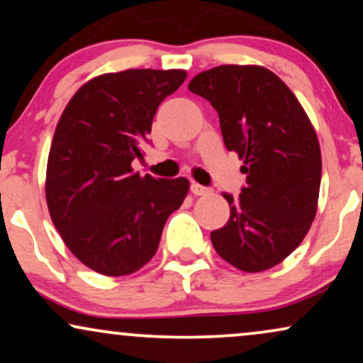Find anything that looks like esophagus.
I'll return each instance as SVG.
<instances>
[{"instance_id":"1","label":"esophagus","mask_w":363,"mask_h":363,"mask_svg":"<svg viewBox=\"0 0 363 363\" xmlns=\"http://www.w3.org/2000/svg\"><path fill=\"white\" fill-rule=\"evenodd\" d=\"M191 191H192V194H194V196H206V194H209V192H211L209 187L197 184V182H192Z\"/></svg>"}]
</instances>
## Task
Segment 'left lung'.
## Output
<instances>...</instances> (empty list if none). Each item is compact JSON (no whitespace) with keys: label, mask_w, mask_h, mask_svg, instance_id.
<instances>
[{"label":"left lung","mask_w":363,"mask_h":363,"mask_svg":"<svg viewBox=\"0 0 363 363\" xmlns=\"http://www.w3.org/2000/svg\"><path fill=\"white\" fill-rule=\"evenodd\" d=\"M187 89L216 108L224 145L245 164L241 194H223L231 216L211 233L214 250L241 272L273 268L300 246L315 219L322 181L315 128L293 91L264 67H214Z\"/></svg>","instance_id":"left-lung-1"}]
</instances>
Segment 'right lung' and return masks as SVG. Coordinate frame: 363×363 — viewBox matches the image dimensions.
<instances>
[{
  "label": "right lung",
  "instance_id": "1",
  "mask_svg": "<svg viewBox=\"0 0 363 363\" xmlns=\"http://www.w3.org/2000/svg\"><path fill=\"white\" fill-rule=\"evenodd\" d=\"M184 70L104 73L82 85L55 128L45 194L68 250L105 277L135 273L152 259L164 224L189 191L186 177H144L142 159L162 100Z\"/></svg>",
  "mask_w": 363,
  "mask_h": 363
}]
</instances>
